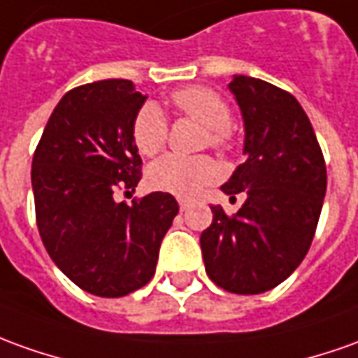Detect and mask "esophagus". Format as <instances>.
I'll list each match as a JSON object with an SVG mask.
<instances>
[{"label":"esophagus","mask_w":358,"mask_h":358,"mask_svg":"<svg viewBox=\"0 0 358 358\" xmlns=\"http://www.w3.org/2000/svg\"><path fill=\"white\" fill-rule=\"evenodd\" d=\"M179 208H181V210H187V208H189V201H185V199H179Z\"/></svg>","instance_id":"esophagus-1"}]
</instances>
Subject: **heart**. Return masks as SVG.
<instances>
[{"label": "heart", "mask_w": 358, "mask_h": 358, "mask_svg": "<svg viewBox=\"0 0 358 358\" xmlns=\"http://www.w3.org/2000/svg\"><path fill=\"white\" fill-rule=\"evenodd\" d=\"M175 107L183 115L208 128V142L214 148H228L231 142L230 107L216 91L206 87H185L173 93ZM132 140L142 155H154L167 140V118L155 103H144L132 122ZM220 175L218 164L206 157H183L167 154L148 167V183L155 191L193 196L203 187L216 181Z\"/></svg>", "instance_id": "heart-1"}]
</instances>
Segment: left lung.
<instances>
[{"mask_svg":"<svg viewBox=\"0 0 358 358\" xmlns=\"http://www.w3.org/2000/svg\"><path fill=\"white\" fill-rule=\"evenodd\" d=\"M230 91L243 117V154L220 187L248 199L234 216L210 206L201 234L206 275L234 294L278 287L306 257L324 204L327 171L304 108L288 91L248 76H234Z\"/></svg>","mask_w":358,"mask_h":358,"instance_id":"left-lung-1","label":"left lung"}]
</instances>
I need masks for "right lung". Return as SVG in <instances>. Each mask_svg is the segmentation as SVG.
Segmentation results:
<instances>
[{
    "label": "right lung",
    "instance_id": "obj_1",
    "mask_svg": "<svg viewBox=\"0 0 358 358\" xmlns=\"http://www.w3.org/2000/svg\"><path fill=\"white\" fill-rule=\"evenodd\" d=\"M146 95L128 80L68 91L33 155L36 226L62 273L95 296H127L155 273L162 240L179 204L169 193L117 203L134 191L142 157L132 122Z\"/></svg>",
    "mask_w": 358,
    "mask_h": 358
}]
</instances>
